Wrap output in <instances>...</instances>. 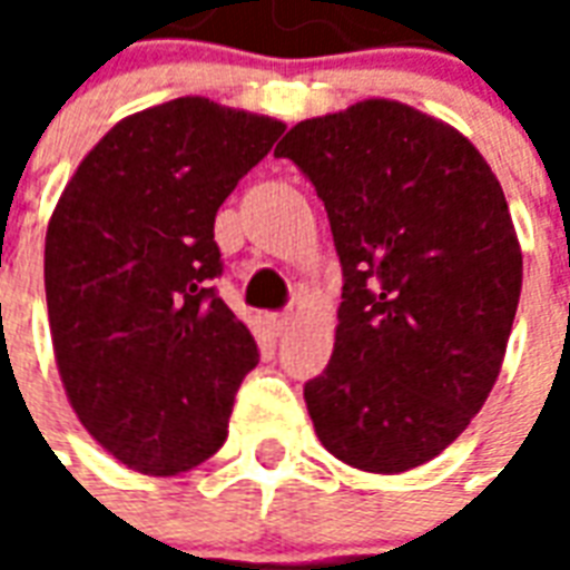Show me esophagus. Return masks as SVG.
I'll return each mask as SVG.
<instances>
[{
	"mask_svg": "<svg viewBox=\"0 0 570 570\" xmlns=\"http://www.w3.org/2000/svg\"><path fill=\"white\" fill-rule=\"evenodd\" d=\"M289 323H293L289 314H272V317H268V326H272L274 335H284L286 330H289Z\"/></svg>",
	"mask_w": 570,
	"mask_h": 570,
	"instance_id": "esophagus-1",
	"label": "esophagus"
}]
</instances>
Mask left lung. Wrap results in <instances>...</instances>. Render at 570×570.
Returning a JSON list of instances; mask_svg holds the SVG:
<instances>
[{"label": "left lung", "instance_id": "1", "mask_svg": "<svg viewBox=\"0 0 570 570\" xmlns=\"http://www.w3.org/2000/svg\"><path fill=\"white\" fill-rule=\"evenodd\" d=\"M308 176L342 259L333 357L305 384L323 449L406 473L466 430L498 382L522 249L498 176L461 130L370 97L274 149Z\"/></svg>", "mask_w": 570, "mask_h": 570}]
</instances>
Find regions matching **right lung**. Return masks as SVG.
<instances>
[{"label": "right lung", "instance_id": "1", "mask_svg": "<svg viewBox=\"0 0 570 570\" xmlns=\"http://www.w3.org/2000/svg\"><path fill=\"white\" fill-rule=\"evenodd\" d=\"M284 121L207 97L121 118L57 200L45 296L81 428L128 470L179 476L223 449L253 335L213 293V223Z\"/></svg>", "mask_w": 570, "mask_h": 570}]
</instances>
